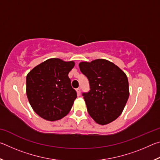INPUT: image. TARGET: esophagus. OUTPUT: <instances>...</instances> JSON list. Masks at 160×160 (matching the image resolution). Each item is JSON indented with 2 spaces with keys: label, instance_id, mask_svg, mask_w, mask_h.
I'll return each instance as SVG.
<instances>
[{
  "label": "esophagus",
  "instance_id": "34e87169",
  "mask_svg": "<svg viewBox=\"0 0 160 160\" xmlns=\"http://www.w3.org/2000/svg\"><path fill=\"white\" fill-rule=\"evenodd\" d=\"M76 92H77V94H78V95H80V88L76 89Z\"/></svg>",
  "mask_w": 160,
  "mask_h": 160
}]
</instances>
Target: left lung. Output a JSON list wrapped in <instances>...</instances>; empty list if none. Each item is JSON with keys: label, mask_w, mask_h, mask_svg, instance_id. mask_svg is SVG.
<instances>
[{"label": "left lung", "mask_w": 160, "mask_h": 160, "mask_svg": "<svg viewBox=\"0 0 160 160\" xmlns=\"http://www.w3.org/2000/svg\"><path fill=\"white\" fill-rule=\"evenodd\" d=\"M79 67L90 82V92L82 94L89 114L99 125L115 121L123 112L129 97L125 72L106 59L80 62Z\"/></svg>", "instance_id": "1"}]
</instances>
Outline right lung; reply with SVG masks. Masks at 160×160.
Instances as JSON below:
<instances>
[{
	"instance_id": "right-lung-1",
	"label": "right lung",
	"mask_w": 160,
	"mask_h": 160,
	"mask_svg": "<svg viewBox=\"0 0 160 160\" xmlns=\"http://www.w3.org/2000/svg\"><path fill=\"white\" fill-rule=\"evenodd\" d=\"M73 61L49 58L28 72L26 93L34 112L45 120L54 121L66 116L71 109L77 93L71 87L68 73Z\"/></svg>"
}]
</instances>
